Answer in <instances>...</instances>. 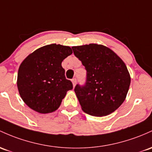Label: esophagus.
<instances>
[{
	"label": "esophagus",
	"mask_w": 152,
	"mask_h": 152,
	"mask_svg": "<svg viewBox=\"0 0 152 152\" xmlns=\"http://www.w3.org/2000/svg\"><path fill=\"white\" fill-rule=\"evenodd\" d=\"M72 84H73V87H74V86H76V79H72Z\"/></svg>",
	"instance_id": "obj_1"
}]
</instances>
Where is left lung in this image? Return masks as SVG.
<instances>
[{"label":"left lung","instance_id":"1","mask_svg":"<svg viewBox=\"0 0 152 152\" xmlns=\"http://www.w3.org/2000/svg\"><path fill=\"white\" fill-rule=\"evenodd\" d=\"M75 56L86 70L84 86H76L81 109L92 116H106L115 111L126 98L131 76L126 64L107 47L91 43L72 47Z\"/></svg>","mask_w":152,"mask_h":152}]
</instances>
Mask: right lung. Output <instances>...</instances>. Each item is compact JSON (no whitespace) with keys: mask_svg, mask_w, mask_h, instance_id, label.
<instances>
[{"mask_svg":"<svg viewBox=\"0 0 152 152\" xmlns=\"http://www.w3.org/2000/svg\"><path fill=\"white\" fill-rule=\"evenodd\" d=\"M72 53L69 46L51 44L38 48L22 61L17 87L26 105L42 114L58 109L67 91L73 89L61 66Z\"/></svg>","mask_w":152,"mask_h":152,"instance_id":"add662e5","label":"right lung"}]
</instances>
